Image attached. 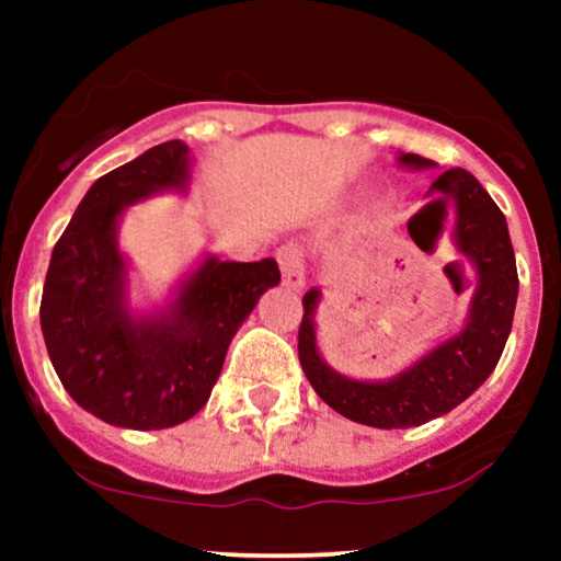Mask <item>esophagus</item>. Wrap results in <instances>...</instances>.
<instances>
[{"label": "esophagus", "instance_id": "esophagus-1", "mask_svg": "<svg viewBox=\"0 0 561 561\" xmlns=\"http://www.w3.org/2000/svg\"><path fill=\"white\" fill-rule=\"evenodd\" d=\"M276 263L282 268V282L287 287L298 289L306 285V255L298 242H287L276 250Z\"/></svg>", "mask_w": 561, "mask_h": 561}]
</instances>
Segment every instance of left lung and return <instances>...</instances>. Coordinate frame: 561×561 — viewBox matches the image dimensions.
Listing matches in <instances>:
<instances>
[{
	"instance_id": "8db88e82",
	"label": "left lung",
	"mask_w": 561,
	"mask_h": 561,
	"mask_svg": "<svg viewBox=\"0 0 561 561\" xmlns=\"http://www.w3.org/2000/svg\"><path fill=\"white\" fill-rule=\"evenodd\" d=\"M401 163L411 169H430L433 160L409 152V156H401ZM430 192H433V199L427 205L443 210V229L454 216V240L478 272L469 321L456 337L435 347L420 364L390 382H356L321 362L317 330H313L319 289H311L302 298L298 356L308 382L319 392L321 401L330 403L337 414L369 424V427H420L435 416L448 414L491 377L512 332L519 279L504 214L482 190L478 179L465 169L443 171ZM411 229H414V218L409 221V231ZM411 237L416 240V231ZM450 266H461V263L456 261ZM454 285L459 289V282L454 279Z\"/></svg>"
}]
</instances>
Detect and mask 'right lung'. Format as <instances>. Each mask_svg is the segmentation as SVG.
Here are the masks:
<instances>
[{
	"instance_id": "add662e5",
	"label": "right lung",
	"mask_w": 561,
	"mask_h": 561,
	"mask_svg": "<svg viewBox=\"0 0 561 561\" xmlns=\"http://www.w3.org/2000/svg\"><path fill=\"white\" fill-rule=\"evenodd\" d=\"M182 139L163 141L100 176L53 250L42 293V332L62 388L89 414L128 430H163L195 416L210 398L229 343L268 287L276 261L210 255L163 319L128 317L126 263L115 221L126 205L184 186Z\"/></svg>"
}]
</instances>
